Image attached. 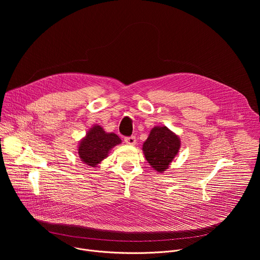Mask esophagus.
Instances as JSON below:
<instances>
[{
	"label": "esophagus",
	"instance_id": "34e87169",
	"mask_svg": "<svg viewBox=\"0 0 260 260\" xmlns=\"http://www.w3.org/2000/svg\"><path fill=\"white\" fill-rule=\"evenodd\" d=\"M124 142H125V144H126V145L134 146V145H136L137 140H136V138H135V137H127V138H125V139H124Z\"/></svg>",
	"mask_w": 260,
	"mask_h": 260
}]
</instances>
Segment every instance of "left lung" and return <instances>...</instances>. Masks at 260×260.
<instances>
[{
  "mask_svg": "<svg viewBox=\"0 0 260 260\" xmlns=\"http://www.w3.org/2000/svg\"><path fill=\"white\" fill-rule=\"evenodd\" d=\"M181 141L178 135L166 125L154 126L147 140L144 142L142 150L146 160L157 173H165L174 158L178 155Z\"/></svg>",
  "mask_w": 260,
  "mask_h": 260,
  "instance_id": "1",
  "label": "left lung"
}]
</instances>
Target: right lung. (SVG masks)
<instances>
[{"label":"right lung","instance_id":"right-lung-1","mask_svg":"<svg viewBox=\"0 0 260 260\" xmlns=\"http://www.w3.org/2000/svg\"><path fill=\"white\" fill-rule=\"evenodd\" d=\"M121 139L114 133H107L99 125L93 124L86 135L79 141L77 151L81 161L91 168H96L110 151L119 144Z\"/></svg>","mask_w":260,"mask_h":260}]
</instances>
